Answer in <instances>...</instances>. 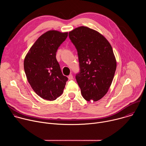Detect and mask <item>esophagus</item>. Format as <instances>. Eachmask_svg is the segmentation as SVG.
Returning <instances> with one entry per match:
<instances>
[{
	"label": "esophagus",
	"instance_id": "obj_1",
	"mask_svg": "<svg viewBox=\"0 0 146 146\" xmlns=\"http://www.w3.org/2000/svg\"><path fill=\"white\" fill-rule=\"evenodd\" d=\"M68 78H69V80H72V79L73 78V75H72V74H70V75L68 76Z\"/></svg>",
	"mask_w": 146,
	"mask_h": 146
}]
</instances>
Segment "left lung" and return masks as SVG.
<instances>
[{"instance_id":"obj_1","label":"left lung","mask_w":146,"mask_h":146,"mask_svg":"<svg viewBox=\"0 0 146 146\" xmlns=\"http://www.w3.org/2000/svg\"><path fill=\"white\" fill-rule=\"evenodd\" d=\"M78 54L80 72L76 79L86 100L98 101L108 92L117 63L108 40L98 32L80 27L69 33Z\"/></svg>"}]
</instances>
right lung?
I'll use <instances>...</instances> for the list:
<instances>
[{
  "label": "right lung",
  "instance_id": "1",
  "mask_svg": "<svg viewBox=\"0 0 146 146\" xmlns=\"http://www.w3.org/2000/svg\"><path fill=\"white\" fill-rule=\"evenodd\" d=\"M68 35L57 31L46 32L35 41L24 59L29 84L37 95L47 100H54L60 96L68 80L56 59V52Z\"/></svg>",
  "mask_w": 146,
  "mask_h": 146
}]
</instances>
